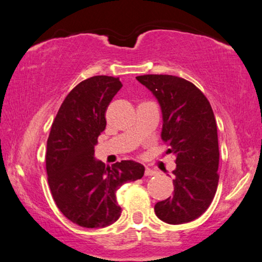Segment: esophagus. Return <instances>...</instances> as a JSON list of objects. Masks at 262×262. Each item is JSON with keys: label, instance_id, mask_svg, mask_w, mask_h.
<instances>
[{"label": "esophagus", "instance_id": "obj_1", "mask_svg": "<svg viewBox=\"0 0 262 262\" xmlns=\"http://www.w3.org/2000/svg\"><path fill=\"white\" fill-rule=\"evenodd\" d=\"M156 174H157V172L154 171V169H152V168H148V167H146L145 176H147V177H152V176H156Z\"/></svg>", "mask_w": 262, "mask_h": 262}]
</instances>
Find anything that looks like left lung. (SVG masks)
<instances>
[{"mask_svg": "<svg viewBox=\"0 0 262 262\" xmlns=\"http://www.w3.org/2000/svg\"><path fill=\"white\" fill-rule=\"evenodd\" d=\"M159 102L163 114L161 139L176 156L172 171L174 192L154 206L168 224L196 220L215 197L220 176L219 138L215 115L208 98L189 80L169 75L136 77Z\"/></svg>", "mask_w": 262, "mask_h": 262, "instance_id": "8db88e82", "label": "left lung"}]
</instances>
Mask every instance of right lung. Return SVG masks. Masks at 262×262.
<instances>
[{
	"label": "right lung",
	"mask_w": 262,
	"mask_h": 262,
	"mask_svg": "<svg viewBox=\"0 0 262 262\" xmlns=\"http://www.w3.org/2000/svg\"><path fill=\"white\" fill-rule=\"evenodd\" d=\"M122 83L95 76L73 88L62 102L47 140L46 171L51 193L66 219L84 228L116 222V191L141 179L143 165L122 160L112 167L95 159L97 138L105 129V112Z\"/></svg>",
	"instance_id": "add662e5"
}]
</instances>
